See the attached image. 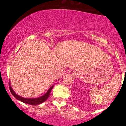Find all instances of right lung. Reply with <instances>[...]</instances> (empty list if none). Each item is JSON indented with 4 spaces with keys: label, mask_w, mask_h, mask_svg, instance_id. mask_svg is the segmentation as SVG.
<instances>
[{
    "label": "right lung",
    "mask_w": 126,
    "mask_h": 126,
    "mask_svg": "<svg viewBox=\"0 0 126 126\" xmlns=\"http://www.w3.org/2000/svg\"><path fill=\"white\" fill-rule=\"evenodd\" d=\"M53 87H54V85L52 86V87L49 89V90L47 91V93L45 94H44L43 96H41V97H38V98H24V97H21V96L17 95L16 93H15V92L12 89L11 85H10V83H9V88H10V91H11V94H12L13 96L15 98L17 99L19 101H21V102L32 105H38V104H41V103L44 102V101H46L48 99V97H49V95H50V92H51V90H52Z\"/></svg>",
    "instance_id": "1"
}]
</instances>
